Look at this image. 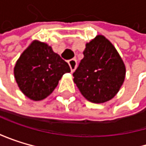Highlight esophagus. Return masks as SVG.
<instances>
[{
  "mask_svg": "<svg viewBox=\"0 0 146 146\" xmlns=\"http://www.w3.org/2000/svg\"><path fill=\"white\" fill-rule=\"evenodd\" d=\"M68 64H69V66H70V69H71V72H74V70L76 69V66H77V61L76 59L72 58V59H70L68 61Z\"/></svg>",
  "mask_w": 146,
  "mask_h": 146,
  "instance_id": "esophagus-1",
  "label": "esophagus"
}]
</instances>
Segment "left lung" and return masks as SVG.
Returning <instances> with one entry per match:
<instances>
[{"mask_svg": "<svg viewBox=\"0 0 146 146\" xmlns=\"http://www.w3.org/2000/svg\"><path fill=\"white\" fill-rule=\"evenodd\" d=\"M83 54L72 74L81 94L94 103L111 100L125 78V66L119 53L107 38L98 35L86 44Z\"/></svg>", "mask_w": 146, "mask_h": 146, "instance_id": "8db88e82", "label": "left lung"}]
</instances>
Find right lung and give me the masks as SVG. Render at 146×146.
Here are the masks:
<instances>
[{
	"label": "right lung",
	"mask_w": 146,
	"mask_h": 146,
	"mask_svg": "<svg viewBox=\"0 0 146 146\" xmlns=\"http://www.w3.org/2000/svg\"><path fill=\"white\" fill-rule=\"evenodd\" d=\"M70 72L68 64L51 46L36 40L22 53L14 68L20 90L33 101L46 98L58 86L63 74Z\"/></svg>",
	"instance_id": "obj_1"
}]
</instances>
